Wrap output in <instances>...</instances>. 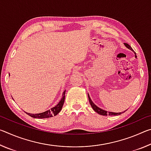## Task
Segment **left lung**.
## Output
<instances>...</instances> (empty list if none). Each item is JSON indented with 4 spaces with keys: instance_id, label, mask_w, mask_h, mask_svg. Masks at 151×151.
I'll return each instance as SVG.
<instances>
[{
    "instance_id": "left-lung-1",
    "label": "left lung",
    "mask_w": 151,
    "mask_h": 151,
    "mask_svg": "<svg viewBox=\"0 0 151 151\" xmlns=\"http://www.w3.org/2000/svg\"><path fill=\"white\" fill-rule=\"evenodd\" d=\"M124 45L126 46V47L128 48H129V49H131V50L134 51L133 50H132V48H131V46H130L129 45H128L127 43H124ZM135 57H137L136 53H135ZM88 100H89V102H90V104H91V105L92 106V108H93L94 111H95V112H96L98 114H101V115H103V116H107V115H111V116L114 115V116H116V115H119V114H121V112H119V113H118V112H108L106 111H104V110L101 109L100 108H99V107L97 106H96L95 104H94L93 103V101H91V99L90 98V96H89L88 94Z\"/></svg>"
}]
</instances>
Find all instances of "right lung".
Instances as JSON below:
<instances>
[{"label":"right lung","mask_w":151,"mask_h":151,"mask_svg":"<svg viewBox=\"0 0 151 151\" xmlns=\"http://www.w3.org/2000/svg\"><path fill=\"white\" fill-rule=\"evenodd\" d=\"M65 92L66 90L64 91L63 94V97L61 99L59 103L57 104V106H55L53 108L50 109V110H48V111H45L44 112H42V113H39V114H30L26 112L27 114H29V116L35 119H45V118H49V117H52L53 116H56L57 114L59 113V112L61 111V109L63 108L64 102H65Z\"/></svg>","instance_id":"obj_1"}]
</instances>
